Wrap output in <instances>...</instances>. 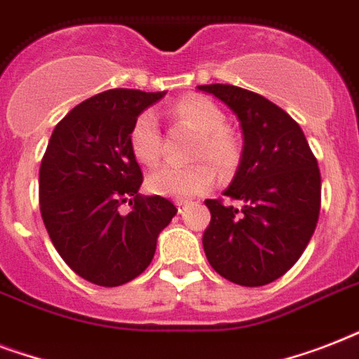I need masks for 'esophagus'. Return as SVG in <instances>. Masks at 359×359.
<instances>
[{
	"label": "esophagus",
	"mask_w": 359,
	"mask_h": 359,
	"mask_svg": "<svg viewBox=\"0 0 359 359\" xmlns=\"http://www.w3.org/2000/svg\"><path fill=\"white\" fill-rule=\"evenodd\" d=\"M190 207V201H182V199H179L177 201V208H179V214H184L186 208Z\"/></svg>",
	"instance_id": "esophagus-1"
}]
</instances>
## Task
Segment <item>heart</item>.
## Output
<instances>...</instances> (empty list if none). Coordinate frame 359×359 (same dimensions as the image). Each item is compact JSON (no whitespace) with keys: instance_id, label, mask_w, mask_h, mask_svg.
<instances>
[{"instance_id":"obj_1","label":"heart","mask_w":359,"mask_h":359,"mask_svg":"<svg viewBox=\"0 0 359 359\" xmlns=\"http://www.w3.org/2000/svg\"><path fill=\"white\" fill-rule=\"evenodd\" d=\"M173 115L199 132L194 149L196 160L212 161L222 175H231L238 168L240 143L225 126V114L218 104L203 95H188L175 102ZM128 143L137 162L154 165L162 154V134L156 115L149 109L141 111L132 123ZM213 168L208 162H197L188 168L162 165L149 175L147 188L156 196L188 199L205 194L216 184L218 175Z\"/></svg>"}]
</instances>
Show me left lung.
Instances as JSON below:
<instances>
[{"mask_svg": "<svg viewBox=\"0 0 359 359\" xmlns=\"http://www.w3.org/2000/svg\"><path fill=\"white\" fill-rule=\"evenodd\" d=\"M238 117L244 151L224 191L229 201L207 199L210 224L203 248L210 266L233 283L261 287L287 273L309 244L320 212V171L300 124L253 91L199 86Z\"/></svg>", "mask_w": 359, "mask_h": 359, "instance_id": "1", "label": "left lung"}]
</instances>
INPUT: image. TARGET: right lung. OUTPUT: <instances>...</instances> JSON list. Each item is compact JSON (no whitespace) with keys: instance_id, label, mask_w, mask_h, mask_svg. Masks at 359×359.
<instances>
[{"instance_id":"add662e5","label":"right lung","mask_w":359,"mask_h":359,"mask_svg":"<svg viewBox=\"0 0 359 359\" xmlns=\"http://www.w3.org/2000/svg\"><path fill=\"white\" fill-rule=\"evenodd\" d=\"M163 95L109 89L87 98L59 121L42 156L39 201L50 240L72 272L100 287L145 272L177 214L165 197L137 194L143 173L128 143L135 117Z\"/></svg>"}]
</instances>
